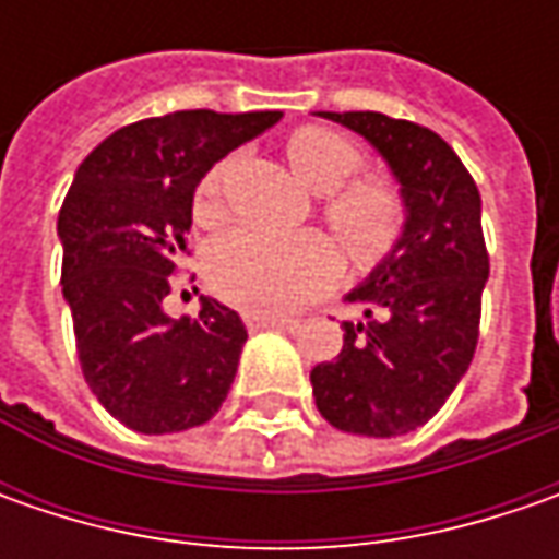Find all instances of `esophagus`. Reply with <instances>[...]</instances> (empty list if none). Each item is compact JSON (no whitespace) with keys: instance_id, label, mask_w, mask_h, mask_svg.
<instances>
[{"instance_id":"1","label":"esophagus","mask_w":559,"mask_h":559,"mask_svg":"<svg viewBox=\"0 0 559 559\" xmlns=\"http://www.w3.org/2000/svg\"><path fill=\"white\" fill-rule=\"evenodd\" d=\"M289 317H273V313H246L248 330H283L289 326Z\"/></svg>"}]
</instances>
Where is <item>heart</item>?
I'll return each mask as SVG.
<instances>
[{"label":"heart","mask_w":559,"mask_h":559,"mask_svg":"<svg viewBox=\"0 0 559 559\" xmlns=\"http://www.w3.org/2000/svg\"><path fill=\"white\" fill-rule=\"evenodd\" d=\"M283 158L298 183L323 192V217L357 267L379 264L404 233V199L382 177L348 180L360 152L330 127H298L283 142ZM226 162L214 164L195 192V217L211 224L224 214ZM338 273V251L320 233L270 236L236 229L207 254V280L229 305L246 311L286 313L311 301Z\"/></svg>","instance_id":"b5f03b06"}]
</instances>
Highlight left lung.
<instances>
[{"label": "left lung", "instance_id": "left-lung-1", "mask_svg": "<svg viewBox=\"0 0 559 559\" xmlns=\"http://www.w3.org/2000/svg\"><path fill=\"white\" fill-rule=\"evenodd\" d=\"M320 118L382 155L407 221L397 246L345 295L364 320H345L338 357L311 370L313 401L342 432L392 439L436 417L473 360L488 280L483 199L457 152L419 123L379 111Z\"/></svg>", "mask_w": 559, "mask_h": 559}]
</instances>
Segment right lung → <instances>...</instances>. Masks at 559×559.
<instances>
[{
    "instance_id": "1",
    "label": "right lung",
    "mask_w": 559,
    "mask_h": 559,
    "mask_svg": "<svg viewBox=\"0 0 559 559\" xmlns=\"http://www.w3.org/2000/svg\"><path fill=\"white\" fill-rule=\"evenodd\" d=\"M280 111H174L120 127L76 167L58 214L61 289L76 357L98 404L123 426L167 436L221 411L246 323L214 298L195 317L162 308L183 264L195 186Z\"/></svg>"
}]
</instances>
